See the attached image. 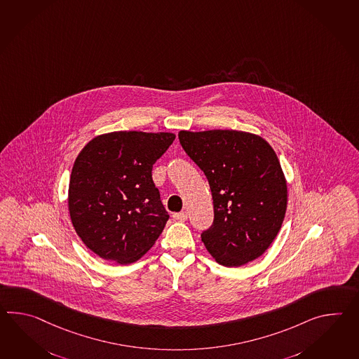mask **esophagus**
Instances as JSON below:
<instances>
[{"label": "esophagus", "instance_id": "esophagus-1", "mask_svg": "<svg viewBox=\"0 0 359 359\" xmlns=\"http://www.w3.org/2000/svg\"><path fill=\"white\" fill-rule=\"evenodd\" d=\"M172 216H174V219H176L177 222H185V220L188 219V212H185V211H182V212H175Z\"/></svg>", "mask_w": 359, "mask_h": 359}]
</instances>
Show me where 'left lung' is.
<instances>
[{"label":"left lung","mask_w":359,"mask_h":359,"mask_svg":"<svg viewBox=\"0 0 359 359\" xmlns=\"http://www.w3.org/2000/svg\"><path fill=\"white\" fill-rule=\"evenodd\" d=\"M185 153L208 177L214 223L201 234L216 263L241 266L263 255L287 208L278 157L262 136L237 130L179 133Z\"/></svg>","instance_id":"obj_1"}]
</instances>
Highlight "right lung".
Returning <instances> with one entry per match:
<instances>
[{"label":"right lung","instance_id":"obj_1","mask_svg":"<svg viewBox=\"0 0 359 359\" xmlns=\"http://www.w3.org/2000/svg\"><path fill=\"white\" fill-rule=\"evenodd\" d=\"M174 140L172 133L113 131L80 151L68 210L74 231L94 254L125 265L156 243L170 216L151 168Z\"/></svg>","mask_w":359,"mask_h":359}]
</instances>
